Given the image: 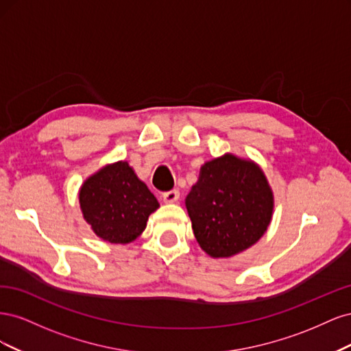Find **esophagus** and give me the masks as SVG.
Returning <instances> with one entry per match:
<instances>
[{
	"mask_svg": "<svg viewBox=\"0 0 351 351\" xmlns=\"http://www.w3.org/2000/svg\"><path fill=\"white\" fill-rule=\"evenodd\" d=\"M162 199L165 204H174V202H177L180 199V192L177 189H173V190H169V192H165L162 195Z\"/></svg>",
	"mask_w": 351,
	"mask_h": 351,
	"instance_id": "esophagus-1",
	"label": "esophagus"
}]
</instances>
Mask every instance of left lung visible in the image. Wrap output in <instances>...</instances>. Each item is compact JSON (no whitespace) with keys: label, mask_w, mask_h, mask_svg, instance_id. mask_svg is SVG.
<instances>
[{"label":"left lung","mask_w":351,"mask_h":351,"mask_svg":"<svg viewBox=\"0 0 351 351\" xmlns=\"http://www.w3.org/2000/svg\"><path fill=\"white\" fill-rule=\"evenodd\" d=\"M186 208L199 246L212 258H230L265 234L274 195L259 165L226 154L202 165Z\"/></svg>","instance_id":"left-lung-1"}]
</instances>
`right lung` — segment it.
<instances>
[{
  "label": "right lung",
  "mask_w": 351,
  "mask_h": 351,
  "mask_svg": "<svg viewBox=\"0 0 351 351\" xmlns=\"http://www.w3.org/2000/svg\"><path fill=\"white\" fill-rule=\"evenodd\" d=\"M80 209L99 239L127 244L139 237L152 212L156 197L125 161L105 165L86 178L79 192Z\"/></svg>",
  "instance_id": "obj_1"
}]
</instances>
